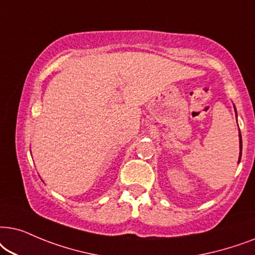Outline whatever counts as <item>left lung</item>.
I'll use <instances>...</instances> for the list:
<instances>
[{"mask_svg":"<svg viewBox=\"0 0 255 255\" xmlns=\"http://www.w3.org/2000/svg\"><path fill=\"white\" fill-rule=\"evenodd\" d=\"M233 106H234V105H233ZM234 112H236V115H237L236 106H234ZM239 149H240V152H239V159H238V163L240 162V159H242V150H243V140H242V134H240V130H239Z\"/></svg>","mask_w":255,"mask_h":255,"instance_id":"1","label":"left lung"}]
</instances>
